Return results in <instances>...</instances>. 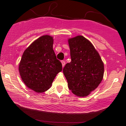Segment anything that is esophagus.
Wrapping results in <instances>:
<instances>
[{
	"label": "esophagus",
	"instance_id": "34e87169",
	"mask_svg": "<svg viewBox=\"0 0 126 126\" xmlns=\"http://www.w3.org/2000/svg\"><path fill=\"white\" fill-rule=\"evenodd\" d=\"M62 66H63V67H64L65 64H66V63H65V62L64 60H62Z\"/></svg>",
	"mask_w": 126,
	"mask_h": 126
}]
</instances>
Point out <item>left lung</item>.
<instances>
[{
  "mask_svg": "<svg viewBox=\"0 0 126 126\" xmlns=\"http://www.w3.org/2000/svg\"><path fill=\"white\" fill-rule=\"evenodd\" d=\"M68 43L71 62L63 70L68 88L76 96H86L102 81L104 63L93 44L83 36L69 38Z\"/></svg>",
  "mask_w": 126,
  "mask_h": 126,
  "instance_id": "8db88e82",
  "label": "left lung"
}]
</instances>
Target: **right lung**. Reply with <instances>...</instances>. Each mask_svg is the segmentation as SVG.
I'll use <instances>...</instances> for the list:
<instances>
[{"label": "right lung", "mask_w": 126, "mask_h": 126, "mask_svg": "<svg viewBox=\"0 0 126 126\" xmlns=\"http://www.w3.org/2000/svg\"><path fill=\"white\" fill-rule=\"evenodd\" d=\"M53 37L48 35L39 37L24 51L19 64L22 81L36 92L48 90L62 70V63L53 50Z\"/></svg>", "instance_id": "obj_1"}]
</instances>
